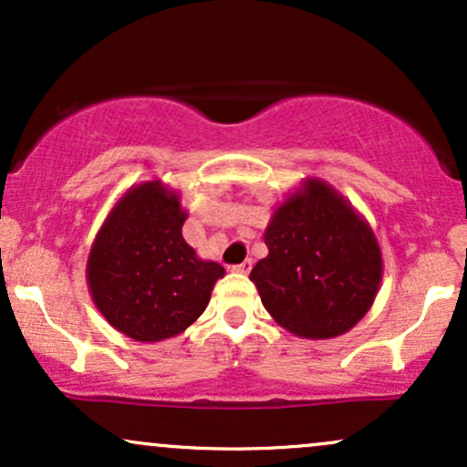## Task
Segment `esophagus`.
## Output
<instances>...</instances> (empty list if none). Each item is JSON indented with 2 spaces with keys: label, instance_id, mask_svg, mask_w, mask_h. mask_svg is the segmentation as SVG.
Here are the masks:
<instances>
[{
  "label": "esophagus",
  "instance_id": "obj_1",
  "mask_svg": "<svg viewBox=\"0 0 467 467\" xmlns=\"http://www.w3.org/2000/svg\"><path fill=\"white\" fill-rule=\"evenodd\" d=\"M250 270H252V261H250V259L241 261L239 265H234V267H233V272H237V275H248Z\"/></svg>",
  "mask_w": 467,
  "mask_h": 467
}]
</instances>
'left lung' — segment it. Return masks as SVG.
<instances>
[{"mask_svg": "<svg viewBox=\"0 0 467 467\" xmlns=\"http://www.w3.org/2000/svg\"><path fill=\"white\" fill-rule=\"evenodd\" d=\"M267 256L252 267L261 303L283 329L329 340L353 329L382 283V250L349 200L318 178L287 192L265 228Z\"/></svg>", "mask_w": 467, "mask_h": 467, "instance_id": "8db88e82", "label": "left lung"}]
</instances>
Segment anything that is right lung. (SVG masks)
Here are the masks:
<instances>
[{"label": "right lung", "instance_id": "add662e5", "mask_svg": "<svg viewBox=\"0 0 467 467\" xmlns=\"http://www.w3.org/2000/svg\"><path fill=\"white\" fill-rule=\"evenodd\" d=\"M186 217L180 192L149 180L122 192L96 233L85 270L89 296L131 340L160 342L189 329L226 275L182 237Z\"/></svg>", "mask_w": 467, "mask_h": 467}]
</instances>
